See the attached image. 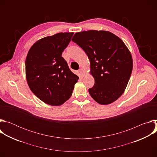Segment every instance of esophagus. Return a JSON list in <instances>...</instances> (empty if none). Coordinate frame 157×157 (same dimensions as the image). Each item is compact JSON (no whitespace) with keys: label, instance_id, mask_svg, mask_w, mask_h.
<instances>
[{"label":"esophagus","instance_id":"34e87169","mask_svg":"<svg viewBox=\"0 0 157 157\" xmlns=\"http://www.w3.org/2000/svg\"><path fill=\"white\" fill-rule=\"evenodd\" d=\"M79 74L81 75V76H84V75H85V73H84V70L82 69V68H81V69H79Z\"/></svg>","mask_w":157,"mask_h":157}]
</instances>
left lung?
Returning a JSON list of instances; mask_svg holds the SVG:
<instances>
[{
    "label": "left lung",
    "mask_w": 157,
    "mask_h": 157,
    "mask_svg": "<svg viewBox=\"0 0 157 157\" xmlns=\"http://www.w3.org/2000/svg\"><path fill=\"white\" fill-rule=\"evenodd\" d=\"M72 41L83 49L90 61V74L95 83L89 94L98 103L107 105L124 93L133 60L124 41L109 31L88 30L76 33Z\"/></svg>",
    "instance_id": "1"
}]
</instances>
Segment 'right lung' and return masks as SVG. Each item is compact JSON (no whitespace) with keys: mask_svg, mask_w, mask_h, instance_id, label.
Here are the masks:
<instances>
[{"mask_svg":"<svg viewBox=\"0 0 157 157\" xmlns=\"http://www.w3.org/2000/svg\"><path fill=\"white\" fill-rule=\"evenodd\" d=\"M73 33H58L40 39L30 48L25 74L32 93L43 102L61 105L72 95L79 77L61 56Z\"/></svg>","mask_w":157,"mask_h":157,"instance_id":"right-lung-1","label":"right lung"}]
</instances>
